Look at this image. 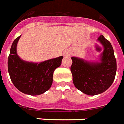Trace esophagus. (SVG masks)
<instances>
[{"label": "esophagus", "instance_id": "esophagus-1", "mask_svg": "<svg viewBox=\"0 0 124 124\" xmlns=\"http://www.w3.org/2000/svg\"><path fill=\"white\" fill-rule=\"evenodd\" d=\"M70 54V52L69 51H65L63 53V55L65 57H69Z\"/></svg>", "mask_w": 124, "mask_h": 124}]
</instances>
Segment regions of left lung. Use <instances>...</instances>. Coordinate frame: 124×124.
<instances>
[{
	"instance_id": "left-lung-1",
	"label": "left lung",
	"mask_w": 124,
	"mask_h": 124,
	"mask_svg": "<svg viewBox=\"0 0 124 124\" xmlns=\"http://www.w3.org/2000/svg\"><path fill=\"white\" fill-rule=\"evenodd\" d=\"M97 40L103 46L100 61H88L72 57L71 71L74 86L88 95H96L106 91L114 81L117 70L116 59L111 44L103 35Z\"/></svg>"
}]
</instances>
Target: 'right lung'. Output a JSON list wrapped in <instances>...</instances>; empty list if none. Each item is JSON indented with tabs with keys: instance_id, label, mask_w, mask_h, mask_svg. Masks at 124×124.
I'll list each match as a JSON object with an SVG mask.
<instances>
[{
	"instance_id": "1",
	"label": "right lung",
	"mask_w": 124,
	"mask_h": 124,
	"mask_svg": "<svg viewBox=\"0 0 124 124\" xmlns=\"http://www.w3.org/2000/svg\"><path fill=\"white\" fill-rule=\"evenodd\" d=\"M21 36L12 44L8 58V71L12 82L21 93L36 96L47 91L53 84V72L61 64L63 57L40 63L21 59L17 53V45Z\"/></svg>"
}]
</instances>
